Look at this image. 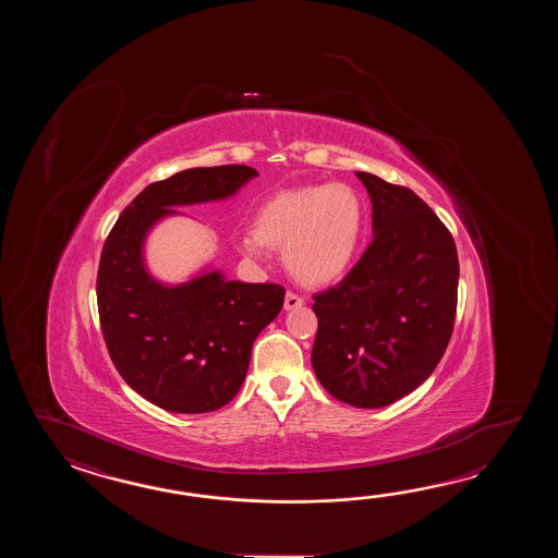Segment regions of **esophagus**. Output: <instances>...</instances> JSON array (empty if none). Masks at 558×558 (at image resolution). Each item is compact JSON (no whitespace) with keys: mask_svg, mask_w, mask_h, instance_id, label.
<instances>
[{"mask_svg":"<svg viewBox=\"0 0 558 558\" xmlns=\"http://www.w3.org/2000/svg\"><path fill=\"white\" fill-rule=\"evenodd\" d=\"M303 305H305V299L301 295H296L293 291H289V293L284 295V308H287V311L303 307Z\"/></svg>","mask_w":558,"mask_h":558,"instance_id":"34e87169","label":"esophagus"}]
</instances>
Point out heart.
Masks as SVG:
<instances>
[{"label": "heart", "mask_w": 558, "mask_h": 558, "mask_svg": "<svg viewBox=\"0 0 558 558\" xmlns=\"http://www.w3.org/2000/svg\"><path fill=\"white\" fill-rule=\"evenodd\" d=\"M363 229L365 203L351 185H305L269 195L241 250L251 257H262L265 247L284 250V265L296 281L329 284L351 267Z\"/></svg>", "instance_id": "obj_1"}]
</instances>
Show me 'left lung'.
<instances>
[{"instance_id": "8db88e82", "label": "left lung", "mask_w": 558, "mask_h": 558, "mask_svg": "<svg viewBox=\"0 0 558 558\" xmlns=\"http://www.w3.org/2000/svg\"><path fill=\"white\" fill-rule=\"evenodd\" d=\"M373 231L343 281L313 296L311 363L335 399L377 409L415 391L439 365L457 317L459 257L451 231L416 193L356 171Z\"/></svg>"}]
</instances>
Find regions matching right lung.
Segmentation results:
<instances>
[{"instance_id":"right-lung-1","label":"right lung","mask_w":558,"mask_h":558,"mask_svg":"<svg viewBox=\"0 0 558 558\" xmlns=\"http://www.w3.org/2000/svg\"><path fill=\"white\" fill-rule=\"evenodd\" d=\"M255 175L247 166L195 167L155 181L104 243L97 308L107 351L133 391L171 413H209L238 395L253 341L279 315L284 289L219 274L163 287L143 269V238L175 214L171 207L223 199Z\"/></svg>"}]
</instances>
